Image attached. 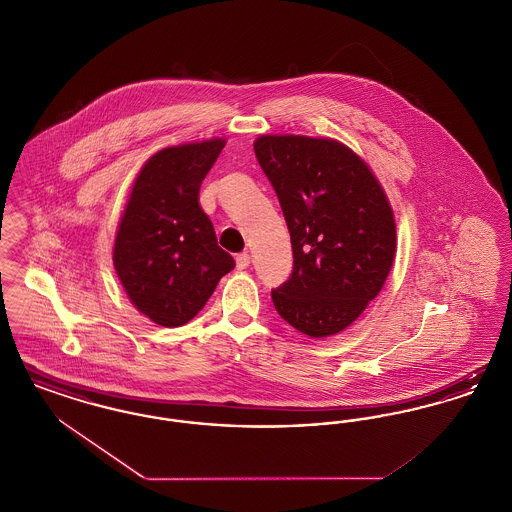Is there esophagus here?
<instances>
[{"label":"esophagus","mask_w":512,"mask_h":512,"mask_svg":"<svg viewBox=\"0 0 512 512\" xmlns=\"http://www.w3.org/2000/svg\"><path fill=\"white\" fill-rule=\"evenodd\" d=\"M249 263H251L249 253H240V255L236 257V267L240 268V270L249 267Z\"/></svg>","instance_id":"34e87169"}]
</instances>
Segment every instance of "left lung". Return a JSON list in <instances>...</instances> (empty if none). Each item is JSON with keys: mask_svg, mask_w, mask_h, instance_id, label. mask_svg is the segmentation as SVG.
<instances>
[{"mask_svg": "<svg viewBox=\"0 0 512 512\" xmlns=\"http://www.w3.org/2000/svg\"><path fill=\"white\" fill-rule=\"evenodd\" d=\"M290 230L292 278L278 315L309 338L343 332L382 292L397 251L390 199L365 159L334 138L263 134L253 142Z\"/></svg>", "mask_w": 512, "mask_h": 512, "instance_id": "left-lung-1", "label": "left lung"}]
</instances>
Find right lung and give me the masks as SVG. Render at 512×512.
<instances>
[{
  "instance_id": "obj_1",
  "label": "right lung",
  "mask_w": 512,
  "mask_h": 512,
  "mask_svg": "<svg viewBox=\"0 0 512 512\" xmlns=\"http://www.w3.org/2000/svg\"><path fill=\"white\" fill-rule=\"evenodd\" d=\"M224 146L226 138H209L159 149L124 205L113 267L130 303L159 326L190 322L236 267L199 205L201 182Z\"/></svg>"
}]
</instances>
